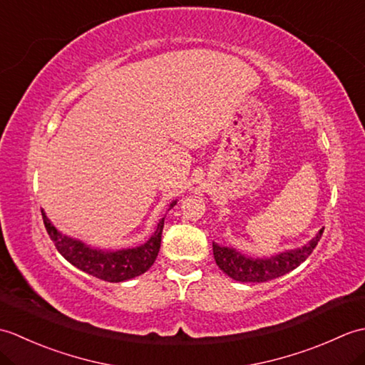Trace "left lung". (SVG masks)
Masks as SVG:
<instances>
[{
  "instance_id": "8db88e82",
  "label": "left lung",
  "mask_w": 365,
  "mask_h": 365,
  "mask_svg": "<svg viewBox=\"0 0 365 365\" xmlns=\"http://www.w3.org/2000/svg\"><path fill=\"white\" fill-rule=\"evenodd\" d=\"M322 229L312 242L309 245L293 250L289 252H282L269 259H251L246 255L237 252L230 247H222L213 243V255L218 265L229 277L240 282H267L271 279L284 276L290 273L292 269L299 267L309 255L312 254L315 246L319 245L323 235Z\"/></svg>"
}]
</instances>
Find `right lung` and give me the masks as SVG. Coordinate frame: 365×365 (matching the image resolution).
<instances>
[{
  "label": "right lung",
  "instance_id": "add662e5",
  "mask_svg": "<svg viewBox=\"0 0 365 365\" xmlns=\"http://www.w3.org/2000/svg\"><path fill=\"white\" fill-rule=\"evenodd\" d=\"M174 205L175 202L170 204V207ZM41 212L45 229L48 232L51 242L56 246V250L61 252V255L76 268L84 271V273L103 279V281L122 282L127 281V279L143 274L153 265V262L158 255L165 220L160 221L155 234L150 237L149 242L144 243L143 246L131 247V250L108 252L92 250V247L78 242V240L68 238L63 234H59L56 227H54L50 220L46 218L43 210Z\"/></svg>",
  "mask_w": 365,
  "mask_h": 365
}]
</instances>
